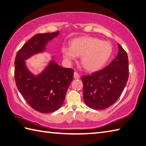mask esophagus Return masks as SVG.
<instances>
[{
  "mask_svg": "<svg viewBox=\"0 0 146 146\" xmlns=\"http://www.w3.org/2000/svg\"><path fill=\"white\" fill-rule=\"evenodd\" d=\"M73 75H74V78H75V79H79V78H80V75H78L77 72H74Z\"/></svg>",
  "mask_w": 146,
  "mask_h": 146,
  "instance_id": "34e87169",
  "label": "esophagus"
}]
</instances>
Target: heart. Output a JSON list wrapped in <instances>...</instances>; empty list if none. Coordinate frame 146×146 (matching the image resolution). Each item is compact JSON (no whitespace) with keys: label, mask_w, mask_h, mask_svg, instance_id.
<instances>
[{"label":"heart","mask_w":146,"mask_h":146,"mask_svg":"<svg viewBox=\"0 0 146 146\" xmlns=\"http://www.w3.org/2000/svg\"><path fill=\"white\" fill-rule=\"evenodd\" d=\"M70 47H62L61 53L68 62L81 57V64L85 70L94 72L101 70L107 64L112 54V46L109 42L101 41L91 36H83L73 39Z\"/></svg>","instance_id":"1"}]
</instances>
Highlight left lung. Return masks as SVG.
<instances>
[{
    "instance_id": "obj_1",
    "label": "left lung",
    "mask_w": 146,
    "mask_h": 146,
    "mask_svg": "<svg viewBox=\"0 0 146 146\" xmlns=\"http://www.w3.org/2000/svg\"><path fill=\"white\" fill-rule=\"evenodd\" d=\"M118 47V54L109 65L82 76L84 102L92 109H106L114 104L126 86L129 76L128 55L119 43Z\"/></svg>"
}]
</instances>
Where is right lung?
I'll return each mask as SVG.
<instances>
[{
    "label": "right lung",
    "mask_w": 146,
    "mask_h": 146,
    "mask_svg": "<svg viewBox=\"0 0 146 146\" xmlns=\"http://www.w3.org/2000/svg\"><path fill=\"white\" fill-rule=\"evenodd\" d=\"M59 31L37 34L18 50L15 60V79L21 94L31 107L44 113L57 110L62 105L66 92L73 78L74 70L62 68L55 61L54 57L38 75L29 70L26 60L46 51L50 41Z\"/></svg>",
    "instance_id": "1"
}]
</instances>
